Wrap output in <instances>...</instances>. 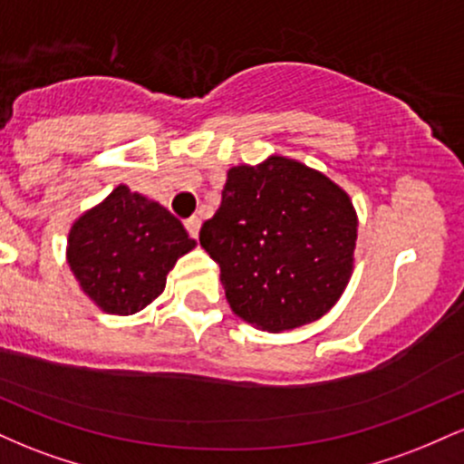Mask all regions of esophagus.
<instances>
[{"mask_svg": "<svg viewBox=\"0 0 464 464\" xmlns=\"http://www.w3.org/2000/svg\"><path fill=\"white\" fill-rule=\"evenodd\" d=\"M185 228H188L189 237H198V231H200V218L198 216H191L185 220Z\"/></svg>", "mask_w": 464, "mask_h": 464, "instance_id": "obj_1", "label": "esophagus"}]
</instances>
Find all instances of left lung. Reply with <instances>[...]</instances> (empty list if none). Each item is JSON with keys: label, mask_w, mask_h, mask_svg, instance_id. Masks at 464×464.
Instances as JSON below:
<instances>
[{"label": "left lung", "mask_w": 464, "mask_h": 464, "mask_svg": "<svg viewBox=\"0 0 464 464\" xmlns=\"http://www.w3.org/2000/svg\"><path fill=\"white\" fill-rule=\"evenodd\" d=\"M358 216L347 191L285 157L228 169L222 202L200 228L231 310L264 332L318 321L353 270Z\"/></svg>", "instance_id": "left-lung-1"}]
</instances>
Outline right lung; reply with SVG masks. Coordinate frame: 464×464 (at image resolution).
<instances>
[{
    "label": "right lung",
    "mask_w": 464,
    "mask_h": 464,
    "mask_svg": "<svg viewBox=\"0 0 464 464\" xmlns=\"http://www.w3.org/2000/svg\"><path fill=\"white\" fill-rule=\"evenodd\" d=\"M194 246L165 207L120 185L73 222L67 262L100 310L129 316L161 295L177 259Z\"/></svg>",
    "instance_id": "obj_1"
}]
</instances>
